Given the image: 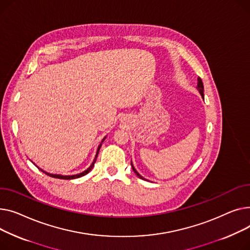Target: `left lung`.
Here are the masks:
<instances>
[{"instance_id": "1", "label": "left lung", "mask_w": 250, "mask_h": 250, "mask_svg": "<svg viewBox=\"0 0 250 250\" xmlns=\"http://www.w3.org/2000/svg\"><path fill=\"white\" fill-rule=\"evenodd\" d=\"M198 90L200 91L201 96L204 98V85H203V82H202L201 78H199V79H198ZM131 166H132V169H133V171L138 175V177H139L140 179H142V180H145V179H143V178L141 177V175L136 171V169L134 168V167H133V165H132V163H131Z\"/></svg>"}]
</instances>
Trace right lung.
Instances as JSON below:
<instances>
[{"mask_svg":"<svg viewBox=\"0 0 250 250\" xmlns=\"http://www.w3.org/2000/svg\"><path fill=\"white\" fill-rule=\"evenodd\" d=\"M106 138V137H105ZM105 138L103 139V141L105 140ZM102 141V142H103ZM101 146H102V144H100L99 145V147H98V151H97V154H96V157H95V159H94V161H93V164L91 165V167L87 168V169H85L84 171H83V172H81V173H79V174H75V175H61V174H52V173H48V172H45L44 170H42L41 168H39L41 171H43L44 173H46L47 175H49V177H52V178H55V179H61V180H73V179H78V178H80V177H83V175H84V174H86L87 172H90L91 171V169L93 168V167H94V165H95V163H96V159H97V156H98V154H99V151H100V148H101Z\"/></svg>","mask_w":250,"mask_h":250,"instance_id":"right-lung-1","label":"right lung"}]
</instances>
